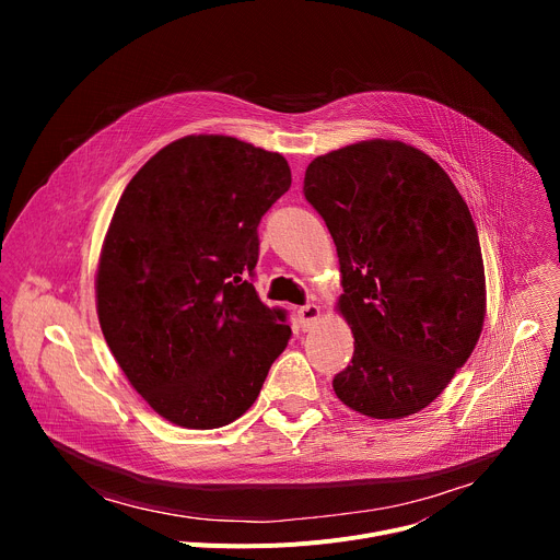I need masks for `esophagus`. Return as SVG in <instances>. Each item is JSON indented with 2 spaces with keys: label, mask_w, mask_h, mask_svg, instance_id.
Instances as JSON below:
<instances>
[{
  "label": "esophagus",
  "mask_w": 560,
  "mask_h": 560,
  "mask_svg": "<svg viewBox=\"0 0 560 560\" xmlns=\"http://www.w3.org/2000/svg\"><path fill=\"white\" fill-rule=\"evenodd\" d=\"M318 314H322V310H318V305H314V303H305V305H301V307L296 310V316H299V324H301V328H303V330L312 328V326L316 324Z\"/></svg>",
  "instance_id": "esophagus-1"
}]
</instances>
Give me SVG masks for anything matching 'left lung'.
I'll use <instances>...</instances> for the list:
<instances>
[{"label":"left lung","mask_w":560,"mask_h":560,"mask_svg":"<svg viewBox=\"0 0 560 560\" xmlns=\"http://www.w3.org/2000/svg\"><path fill=\"white\" fill-rule=\"evenodd\" d=\"M303 195L335 238L339 310L354 335L337 396L372 419L417 415L483 330L486 270L467 203L430 154L387 139L316 156Z\"/></svg>","instance_id":"obj_1"}]
</instances>
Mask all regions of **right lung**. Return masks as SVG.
Listing matches in <instances>:
<instances>
[{"mask_svg":"<svg viewBox=\"0 0 560 560\" xmlns=\"http://www.w3.org/2000/svg\"><path fill=\"white\" fill-rule=\"evenodd\" d=\"M292 184L279 152L223 135L159 150L126 186L102 248L97 314L148 406L188 430L242 417L292 335L253 283L259 223Z\"/></svg>","mask_w":560,"mask_h":560,"instance_id":"obj_1","label":"right lung"}]
</instances>
